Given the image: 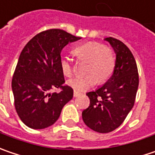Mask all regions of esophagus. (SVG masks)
Segmentation results:
<instances>
[{"label": "esophagus", "mask_w": 155, "mask_h": 155, "mask_svg": "<svg viewBox=\"0 0 155 155\" xmlns=\"http://www.w3.org/2000/svg\"><path fill=\"white\" fill-rule=\"evenodd\" d=\"M80 95H81V93H79V92L75 91V90L74 91V97H77V96H79Z\"/></svg>", "instance_id": "34e87169"}]
</instances>
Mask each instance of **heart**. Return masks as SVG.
<instances>
[{"mask_svg": "<svg viewBox=\"0 0 155 155\" xmlns=\"http://www.w3.org/2000/svg\"><path fill=\"white\" fill-rule=\"evenodd\" d=\"M74 53L78 59L87 60L84 75H80L68 81V85L77 92H82L91 88L96 84L104 83L112 74L116 57L113 49L100 42H87L74 49ZM59 65L64 75L70 77L73 74V63L71 59L62 56Z\"/></svg>", "mask_w": 155, "mask_h": 155, "instance_id": "heart-1", "label": "heart"}]
</instances>
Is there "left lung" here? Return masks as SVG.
<instances>
[{
  "instance_id": "obj_1",
  "label": "left lung",
  "mask_w": 155,
  "mask_h": 155,
  "mask_svg": "<svg viewBox=\"0 0 155 155\" xmlns=\"http://www.w3.org/2000/svg\"><path fill=\"white\" fill-rule=\"evenodd\" d=\"M116 52V65L111 77L96 91L87 93L90 105L82 111L87 127L107 133L121 125L132 109L139 87V73L130 49L120 40L106 38Z\"/></svg>"
}]
</instances>
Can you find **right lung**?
I'll use <instances>...</instances> for the list:
<instances>
[{
	"instance_id": "right-lung-1",
	"label": "right lung",
	"mask_w": 155,
	"mask_h": 155,
	"mask_svg": "<svg viewBox=\"0 0 155 155\" xmlns=\"http://www.w3.org/2000/svg\"><path fill=\"white\" fill-rule=\"evenodd\" d=\"M79 39L63 30L51 29L37 34L24 46L13 74L12 90L15 110L28 127L51 126L73 98L74 90L65 84L59 59L62 49Z\"/></svg>"
}]
</instances>
